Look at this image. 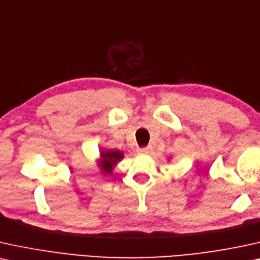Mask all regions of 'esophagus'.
<instances>
[{
  "mask_svg": "<svg viewBox=\"0 0 260 260\" xmlns=\"http://www.w3.org/2000/svg\"><path fill=\"white\" fill-rule=\"evenodd\" d=\"M151 151H152V147L146 146V147H141V149L138 150V152H139L140 154H149V153H151Z\"/></svg>",
  "mask_w": 260,
  "mask_h": 260,
  "instance_id": "1",
  "label": "esophagus"
}]
</instances>
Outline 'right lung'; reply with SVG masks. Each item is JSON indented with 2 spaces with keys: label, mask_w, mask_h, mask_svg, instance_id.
I'll return each mask as SVG.
<instances>
[{
  "label": "right lung",
  "mask_w": 260,
  "mask_h": 260,
  "mask_svg": "<svg viewBox=\"0 0 260 260\" xmlns=\"http://www.w3.org/2000/svg\"><path fill=\"white\" fill-rule=\"evenodd\" d=\"M123 151L117 149H106V147H101L100 158H98L96 162L102 175H111L114 168L123 159Z\"/></svg>",
  "instance_id": "right-lung-1"
}]
</instances>
